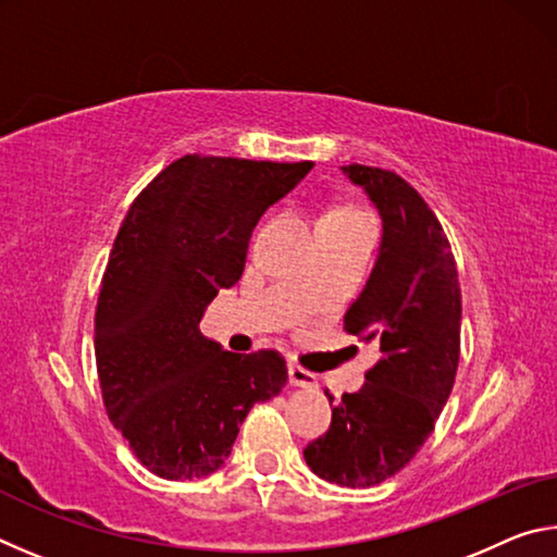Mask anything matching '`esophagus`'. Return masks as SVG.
Instances as JSON below:
<instances>
[{"label":"esophagus","mask_w":557,"mask_h":557,"mask_svg":"<svg viewBox=\"0 0 557 557\" xmlns=\"http://www.w3.org/2000/svg\"><path fill=\"white\" fill-rule=\"evenodd\" d=\"M289 385H295V388H314L317 385V375L312 371L301 369L297 363H289Z\"/></svg>","instance_id":"34e87169"}]
</instances>
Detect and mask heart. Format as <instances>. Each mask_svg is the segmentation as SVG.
Instances as JSON below:
<instances>
[{
	"label": "heart",
	"mask_w": 557,
	"mask_h": 557,
	"mask_svg": "<svg viewBox=\"0 0 557 557\" xmlns=\"http://www.w3.org/2000/svg\"><path fill=\"white\" fill-rule=\"evenodd\" d=\"M322 223H371V221L366 219V213L351 209V206H336V209H329L322 215Z\"/></svg>",
	"instance_id": "1"
}]
</instances>
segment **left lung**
Masks as SVG:
<instances>
[{"label":"left lung","mask_w":557,"mask_h":557,"mask_svg":"<svg viewBox=\"0 0 557 557\" xmlns=\"http://www.w3.org/2000/svg\"><path fill=\"white\" fill-rule=\"evenodd\" d=\"M344 174L383 219L379 260L344 332L383 356L361 391L344 393L305 459L326 482L369 488L398 474L435 430L459 366L461 292L451 245L425 199L391 169L348 164ZM326 398L334 400L329 391Z\"/></svg>","instance_id":"obj_1"}]
</instances>
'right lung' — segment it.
<instances>
[{"label":"right lung","instance_id":"right-lung-1","mask_svg":"<svg viewBox=\"0 0 557 557\" xmlns=\"http://www.w3.org/2000/svg\"><path fill=\"white\" fill-rule=\"evenodd\" d=\"M312 166L186 154L132 201L100 282L96 363L110 422L152 474H211L252 405L285 388L277 351H223L199 322L240 280L260 215Z\"/></svg>","mask_w":557,"mask_h":557}]
</instances>
